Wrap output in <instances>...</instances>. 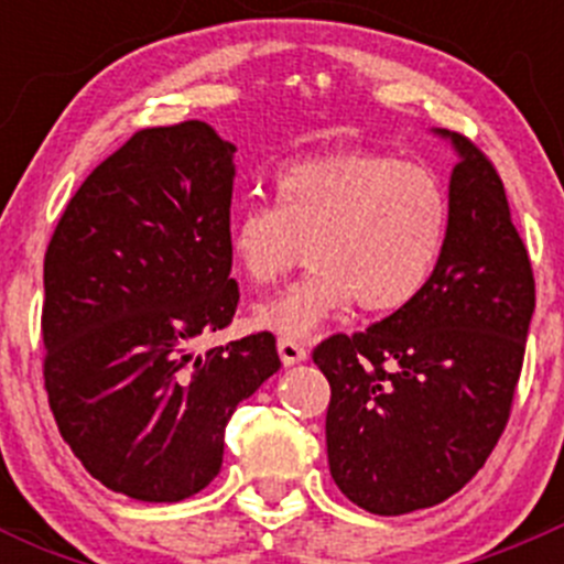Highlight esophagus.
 Wrapping results in <instances>:
<instances>
[{"instance_id":"34e87169","label":"esophagus","mask_w":564,"mask_h":564,"mask_svg":"<svg viewBox=\"0 0 564 564\" xmlns=\"http://www.w3.org/2000/svg\"><path fill=\"white\" fill-rule=\"evenodd\" d=\"M278 355H281L283 366H297V362H303L305 357H308V351H305V346L297 344V340L281 338L278 340Z\"/></svg>"}]
</instances>
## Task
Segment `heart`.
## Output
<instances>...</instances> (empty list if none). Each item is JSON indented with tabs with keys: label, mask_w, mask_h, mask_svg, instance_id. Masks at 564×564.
<instances>
[{
	"label": "heart",
	"mask_w": 564,
	"mask_h": 564,
	"mask_svg": "<svg viewBox=\"0 0 564 564\" xmlns=\"http://www.w3.org/2000/svg\"><path fill=\"white\" fill-rule=\"evenodd\" d=\"M272 187L275 207L253 202L231 218V261L253 286L283 281L305 250L314 270L253 311L259 327L303 340L355 300L368 314H392L425 292L451 224L447 193L429 166L329 152L283 166Z\"/></svg>",
	"instance_id": "obj_1"
}]
</instances>
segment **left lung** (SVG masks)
<instances>
[{
	"mask_svg": "<svg viewBox=\"0 0 564 564\" xmlns=\"http://www.w3.org/2000/svg\"><path fill=\"white\" fill-rule=\"evenodd\" d=\"M436 133L458 163L434 278L406 308L314 349L329 382V475L377 516L434 508L486 464L508 425L534 311L532 264L497 169L466 135Z\"/></svg>",
	"mask_w": 564,
	"mask_h": 564,
	"instance_id": "left-lung-1",
	"label": "left lung"
}]
</instances>
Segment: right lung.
<instances>
[{"instance_id": "1", "label": "right lung", "mask_w": 564, "mask_h": 564, "mask_svg": "<svg viewBox=\"0 0 564 564\" xmlns=\"http://www.w3.org/2000/svg\"><path fill=\"white\" fill-rule=\"evenodd\" d=\"M235 144L207 122L144 128L70 198L43 261V379L62 440L111 491L193 497L226 423L281 368L275 335L196 355L240 303L229 209Z\"/></svg>"}]
</instances>
